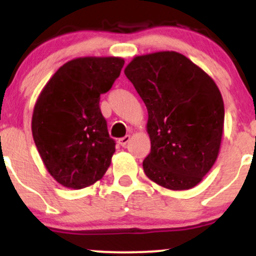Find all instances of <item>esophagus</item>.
<instances>
[{"label":"esophagus","mask_w":256,"mask_h":256,"mask_svg":"<svg viewBox=\"0 0 256 256\" xmlns=\"http://www.w3.org/2000/svg\"><path fill=\"white\" fill-rule=\"evenodd\" d=\"M128 141H130V136H124V138H121L120 140H118V144L122 147H125L126 144H128Z\"/></svg>","instance_id":"34e87169"}]
</instances>
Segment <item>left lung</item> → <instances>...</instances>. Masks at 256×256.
<instances>
[{
  "label": "left lung",
  "instance_id": "left-lung-1",
  "mask_svg": "<svg viewBox=\"0 0 256 256\" xmlns=\"http://www.w3.org/2000/svg\"><path fill=\"white\" fill-rule=\"evenodd\" d=\"M125 76L148 112L146 176L174 190L197 186L213 167L223 135L224 102L214 80L177 52L135 56Z\"/></svg>",
  "mask_w": 256,
  "mask_h": 256
}]
</instances>
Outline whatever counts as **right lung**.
Wrapping results in <instances>:
<instances>
[{"label": "right lung", "instance_id": "right-lung-1", "mask_svg": "<svg viewBox=\"0 0 256 256\" xmlns=\"http://www.w3.org/2000/svg\"><path fill=\"white\" fill-rule=\"evenodd\" d=\"M124 63L118 56L73 59L54 73L38 96L33 140L46 168L64 187H88L102 180L112 164L115 141L99 102Z\"/></svg>", "mask_w": 256, "mask_h": 256}]
</instances>
